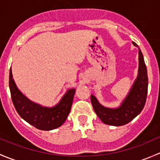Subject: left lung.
Here are the masks:
<instances>
[{
    "label": "left lung",
    "instance_id": "obj_1",
    "mask_svg": "<svg viewBox=\"0 0 160 160\" xmlns=\"http://www.w3.org/2000/svg\"><path fill=\"white\" fill-rule=\"evenodd\" d=\"M133 45L138 47L135 42ZM138 77L134 83L126 99L122 105L116 109L108 108L99 104L93 95H91V104L97 115L104 124L114 126H121L133 120L144 108L147 98L148 75L143 55L138 48Z\"/></svg>",
    "mask_w": 160,
    "mask_h": 160
}]
</instances>
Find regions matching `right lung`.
Masks as SVG:
<instances>
[{"label":"right lung","mask_w":160,"mask_h":160,"mask_svg":"<svg viewBox=\"0 0 160 160\" xmlns=\"http://www.w3.org/2000/svg\"><path fill=\"white\" fill-rule=\"evenodd\" d=\"M11 100L19 115L30 125L40 130L49 131L61 126L70 114L76 89L67 92L60 102L53 108H45L35 104L24 96L16 87L11 68L9 74Z\"/></svg>","instance_id":"right-lung-1"}]
</instances>
